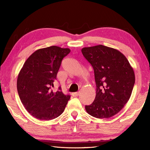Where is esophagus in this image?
I'll use <instances>...</instances> for the list:
<instances>
[{
	"label": "esophagus",
	"mask_w": 150,
	"mask_h": 150,
	"mask_svg": "<svg viewBox=\"0 0 150 150\" xmlns=\"http://www.w3.org/2000/svg\"><path fill=\"white\" fill-rule=\"evenodd\" d=\"M80 94V92H76V93H72V95L73 97H77Z\"/></svg>",
	"instance_id": "34e87169"
}]
</instances>
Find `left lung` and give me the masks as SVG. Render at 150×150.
I'll return each instance as SVG.
<instances>
[{"mask_svg":"<svg viewBox=\"0 0 150 150\" xmlns=\"http://www.w3.org/2000/svg\"><path fill=\"white\" fill-rule=\"evenodd\" d=\"M81 52L94 70L96 96L86 106L90 115L98 119L118 113L129 100L135 84V73L119 50L103 45L83 47Z\"/></svg>","mask_w":150,"mask_h":150,"instance_id":"obj_1","label":"left lung"}]
</instances>
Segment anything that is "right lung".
<instances>
[{
    "label": "right lung",
    "mask_w": 150,
    "mask_h": 150,
    "mask_svg": "<svg viewBox=\"0 0 150 150\" xmlns=\"http://www.w3.org/2000/svg\"><path fill=\"white\" fill-rule=\"evenodd\" d=\"M69 52V48L56 46L37 50L28 57L18 73L19 97L28 113L37 119L50 120L58 117L69 100V95L50 90L62 60Z\"/></svg>",
    "instance_id": "add662e5"
}]
</instances>
